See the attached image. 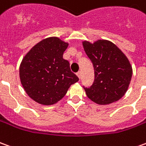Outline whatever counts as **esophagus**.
Segmentation results:
<instances>
[{"instance_id": "obj_1", "label": "esophagus", "mask_w": 146, "mask_h": 146, "mask_svg": "<svg viewBox=\"0 0 146 146\" xmlns=\"http://www.w3.org/2000/svg\"><path fill=\"white\" fill-rule=\"evenodd\" d=\"M76 75H77V76L79 77V79H80V77H81V72H78V73H76Z\"/></svg>"}]
</instances>
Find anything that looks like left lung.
Segmentation results:
<instances>
[{
  "label": "left lung",
  "instance_id": "obj_1",
  "mask_svg": "<svg viewBox=\"0 0 146 146\" xmlns=\"http://www.w3.org/2000/svg\"><path fill=\"white\" fill-rule=\"evenodd\" d=\"M83 46L94 67L95 79L84 88L87 96L98 104H110L123 97L132 77V67L125 54L108 40L94 43L84 41Z\"/></svg>",
  "mask_w": 146,
  "mask_h": 146
}]
</instances>
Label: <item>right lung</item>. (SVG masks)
Wrapping results in <instances>:
<instances>
[{
    "mask_svg": "<svg viewBox=\"0 0 146 146\" xmlns=\"http://www.w3.org/2000/svg\"><path fill=\"white\" fill-rule=\"evenodd\" d=\"M68 43L57 37L45 38L34 46L20 66L21 84L27 94L40 104H56L71 84L79 80L63 58Z\"/></svg>",
    "mask_w": 146,
    "mask_h": 146,
    "instance_id": "obj_1",
    "label": "right lung"
}]
</instances>
